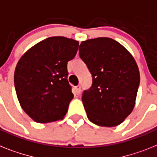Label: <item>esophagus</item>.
<instances>
[{
  "instance_id": "obj_1",
  "label": "esophagus",
  "mask_w": 157,
  "mask_h": 157,
  "mask_svg": "<svg viewBox=\"0 0 157 157\" xmlns=\"http://www.w3.org/2000/svg\"><path fill=\"white\" fill-rule=\"evenodd\" d=\"M75 93L76 95H79L81 93V86L80 85H77V86L75 87Z\"/></svg>"
}]
</instances>
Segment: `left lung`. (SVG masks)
<instances>
[{
	"label": "left lung",
	"instance_id": "left-lung-1",
	"mask_svg": "<svg viewBox=\"0 0 157 157\" xmlns=\"http://www.w3.org/2000/svg\"><path fill=\"white\" fill-rule=\"evenodd\" d=\"M79 55L93 76L82 101L91 122L114 127L132 112L140 85L135 59L122 44L109 37L82 41Z\"/></svg>",
	"mask_w": 157,
	"mask_h": 157
}]
</instances>
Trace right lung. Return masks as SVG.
<instances>
[{
  "instance_id": "1",
  "label": "right lung",
  "mask_w": 157,
  "mask_h": 157,
  "mask_svg": "<svg viewBox=\"0 0 157 157\" xmlns=\"http://www.w3.org/2000/svg\"><path fill=\"white\" fill-rule=\"evenodd\" d=\"M79 42L52 36L28 50L18 61L14 85L23 110L37 123L62 120L73 98L68 81V61L72 60Z\"/></svg>"
}]
</instances>
